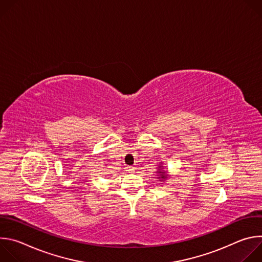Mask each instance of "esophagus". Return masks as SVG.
I'll list each match as a JSON object with an SVG mask.
<instances>
[{
	"label": "esophagus",
	"instance_id": "34e87169",
	"mask_svg": "<svg viewBox=\"0 0 262 262\" xmlns=\"http://www.w3.org/2000/svg\"><path fill=\"white\" fill-rule=\"evenodd\" d=\"M127 171H128L129 173H134V172H135V168H134V167H127Z\"/></svg>",
	"mask_w": 262,
	"mask_h": 262
}]
</instances>
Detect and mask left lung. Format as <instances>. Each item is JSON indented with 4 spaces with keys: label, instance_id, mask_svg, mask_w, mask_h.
Returning a JSON list of instances; mask_svg holds the SVG:
<instances>
[{
    "label": "left lung",
    "instance_id": "obj_1",
    "mask_svg": "<svg viewBox=\"0 0 262 262\" xmlns=\"http://www.w3.org/2000/svg\"><path fill=\"white\" fill-rule=\"evenodd\" d=\"M165 169V167L163 166V164H161L159 167H158V171H157V178L158 179H160V181L161 182H163V181H165V180H167L168 178H169V174L167 173V171L166 170H164Z\"/></svg>",
    "mask_w": 262,
    "mask_h": 262
}]
</instances>
